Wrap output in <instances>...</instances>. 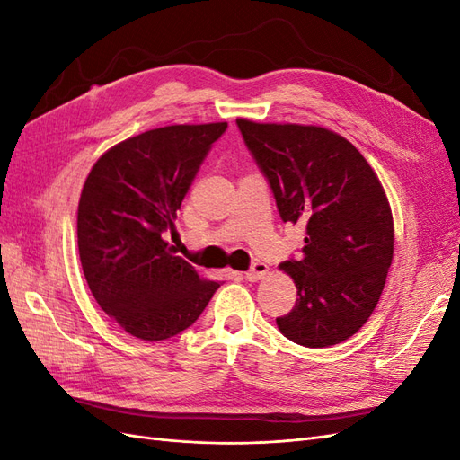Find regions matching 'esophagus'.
<instances>
[{"label":"esophagus","instance_id":"1","mask_svg":"<svg viewBox=\"0 0 460 460\" xmlns=\"http://www.w3.org/2000/svg\"><path fill=\"white\" fill-rule=\"evenodd\" d=\"M267 272H269L267 264L257 261V262H253V267L245 272V278L249 282H257V280H262V278L267 276Z\"/></svg>","mask_w":460,"mask_h":460}]
</instances>
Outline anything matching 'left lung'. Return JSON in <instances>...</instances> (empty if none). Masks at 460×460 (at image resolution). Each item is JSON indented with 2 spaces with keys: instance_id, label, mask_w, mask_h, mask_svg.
I'll list each match as a JSON object with an SVG mask.
<instances>
[{
  "instance_id": "1",
  "label": "left lung",
  "mask_w": 460,
  "mask_h": 460,
  "mask_svg": "<svg viewBox=\"0 0 460 460\" xmlns=\"http://www.w3.org/2000/svg\"><path fill=\"white\" fill-rule=\"evenodd\" d=\"M235 122L282 220L307 230L301 257L280 264L294 278L297 299L276 324L305 347L341 343L370 318L392 267L394 217L380 180L332 130Z\"/></svg>"
}]
</instances>
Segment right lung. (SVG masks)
Returning a JSON list of instances; mask_svg holds the SVG:
<instances>
[{
    "label": "right lung",
    "mask_w": 460,
    "mask_h": 460,
    "mask_svg": "<svg viewBox=\"0 0 460 460\" xmlns=\"http://www.w3.org/2000/svg\"><path fill=\"white\" fill-rule=\"evenodd\" d=\"M226 122L174 124L128 137L92 166L78 201V253L92 296L146 341L191 326L218 282L174 255L176 211Z\"/></svg>",
    "instance_id": "add662e5"
}]
</instances>
